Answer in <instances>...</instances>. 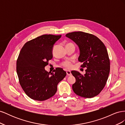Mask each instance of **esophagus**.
Segmentation results:
<instances>
[{"mask_svg": "<svg viewBox=\"0 0 125 125\" xmlns=\"http://www.w3.org/2000/svg\"><path fill=\"white\" fill-rule=\"evenodd\" d=\"M66 73H67V75H71V71L69 70H67L66 71Z\"/></svg>", "mask_w": 125, "mask_h": 125, "instance_id": "obj_1", "label": "esophagus"}]
</instances>
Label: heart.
<instances>
[{"mask_svg": "<svg viewBox=\"0 0 125 125\" xmlns=\"http://www.w3.org/2000/svg\"><path fill=\"white\" fill-rule=\"evenodd\" d=\"M62 66L66 69H70L72 67V63L69 61H65L62 63Z\"/></svg>", "mask_w": 125, "mask_h": 125, "instance_id": "obj_1", "label": "heart"}]
</instances>
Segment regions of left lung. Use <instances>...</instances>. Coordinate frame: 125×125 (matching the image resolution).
Instances as JSON below:
<instances>
[{
    "label": "left lung",
    "instance_id": "obj_1",
    "mask_svg": "<svg viewBox=\"0 0 125 125\" xmlns=\"http://www.w3.org/2000/svg\"><path fill=\"white\" fill-rule=\"evenodd\" d=\"M66 36L78 46V60L83 63L82 68H86L84 75L77 71H71L75 78L73 84V92L85 98L97 95L106 83L110 71L106 48L97 37L89 33L78 31L69 33Z\"/></svg>",
    "mask_w": 125,
    "mask_h": 125
}]
</instances>
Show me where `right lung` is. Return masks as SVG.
<instances>
[{
  "label": "right lung",
  "mask_w": 125,
  "mask_h": 125,
  "mask_svg": "<svg viewBox=\"0 0 125 125\" xmlns=\"http://www.w3.org/2000/svg\"><path fill=\"white\" fill-rule=\"evenodd\" d=\"M62 35L45 34L26 42L17 60V73L20 84L31 99L42 101L53 96L57 84L66 72L57 68L52 73L45 70L52 58L54 45Z\"/></svg>",
  "instance_id": "obj_1"
}]
</instances>
